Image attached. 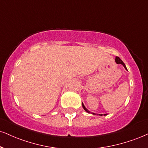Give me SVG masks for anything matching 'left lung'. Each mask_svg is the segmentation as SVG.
I'll use <instances>...</instances> for the list:
<instances>
[{
    "mask_svg": "<svg viewBox=\"0 0 148 148\" xmlns=\"http://www.w3.org/2000/svg\"><path fill=\"white\" fill-rule=\"evenodd\" d=\"M115 61H116V63L117 64H121V65H123V67H125V68L126 69H127V68H126V67H125V64H124L123 62L122 61V60L121 59V58H119V57H118V56H116ZM82 106H83V109H84V110H85V111L87 112H89V113H90V111H88V110L86 109V108H85V107L84 106V105H83V103H82ZM99 115H100V116H103V114H99ZM106 115H107V114H105L104 116H106Z\"/></svg>",
    "mask_w": 148,
    "mask_h": 148,
    "instance_id": "left-lung-1",
    "label": "left lung"
}]
</instances>
